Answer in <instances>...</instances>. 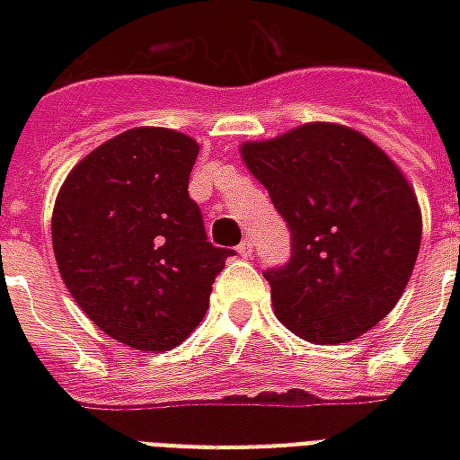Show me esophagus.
Here are the masks:
<instances>
[{"instance_id":"obj_1","label":"esophagus","mask_w":460,"mask_h":460,"mask_svg":"<svg viewBox=\"0 0 460 460\" xmlns=\"http://www.w3.org/2000/svg\"><path fill=\"white\" fill-rule=\"evenodd\" d=\"M236 251H239V256H243V259H249L251 253H253V243H251V239H243L239 243V249H236Z\"/></svg>"}]
</instances>
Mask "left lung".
<instances>
[{
    "mask_svg": "<svg viewBox=\"0 0 460 460\" xmlns=\"http://www.w3.org/2000/svg\"><path fill=\"white\" fill-rule=\"evenodd\" d=\"M241 157L290 229V261L263 273L280 323L318 345L375 328L402 298L421 243L402 170L335 122L243 142Z\"/></svg>",
    "mask_w": 460,
    "mask_h": 460,
    "instance_id": "8db88e82",
    "label": "left lung"
}]
</instances>
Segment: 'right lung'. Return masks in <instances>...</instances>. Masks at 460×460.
Segmentation results:
<instances>
[{
  "instance_id": "right-lung-1",
  "label": "right lung",
  "mask_w": 460,
  "mask_h": 460,
  "mask_svg": "<svg viewBox=\"0 0 460 460\" xmlns=\"http://www.w3.org/2000/svg\"><path fill=\"white\" fill-rule=\"evenodd\" d=\"M199 145L132 128L68 172L51 219L61 279L105 335L145 352L181 345L231 249L207 241L190 174Z\"/></svg>"
}]
</instances>
